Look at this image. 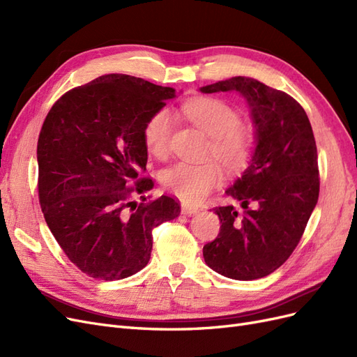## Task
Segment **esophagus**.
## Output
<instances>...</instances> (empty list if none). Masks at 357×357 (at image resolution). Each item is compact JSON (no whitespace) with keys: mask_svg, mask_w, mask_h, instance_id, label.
I'll use <instances>...</instances> for the list:
<instances>
[{"mask_svg":"<svg viewBox=\"0 0 357 357\" xmlns=\"http://www.w3.org/2000/svg\"><path fill=\"white\" fill-rule=\"evenodd\" d=\"M181 213H183V214H188V215H192V214L198 213V208L195 207V205H190V204L183 202V204H181Z\"/></svg>","mask_w":357,"mask_h":357,"instance_id":"obj_1","label":"esophagus"}]
</instances>
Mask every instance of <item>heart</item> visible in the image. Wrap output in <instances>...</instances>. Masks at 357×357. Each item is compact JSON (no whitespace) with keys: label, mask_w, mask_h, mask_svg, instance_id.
<instances>
[{"label":"heart","mask_w":357,"mask_h":357,"mask_svg":"<svg viewBox=\"0 0 357 357\" xmlns=\"http://www.w3.org/2000/svg\"><path fill=\"white\" fill-rule=\"evenodd\" d=\"M181 112L211 138L210 155L223 167L238 169L245 164L253 149V134L250 129L240 125V113L231 104L213 96H198L185 102ZM172 129L174 119L168 110H159L150 116L143 137L147 150L153 156L162 158L168 153ZM160 178L164 186L181 201L195 204L219 185L222 169L214 162H177L164 169Z\"/></svg>","instance_id":"b5f03b06"}]
</instances>
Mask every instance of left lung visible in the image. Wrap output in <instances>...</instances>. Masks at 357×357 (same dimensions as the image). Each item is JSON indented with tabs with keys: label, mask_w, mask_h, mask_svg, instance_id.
Instances as JSON below:
<instances>
[{
	"label": "left lung",
	"mask_w": 357,
	"mask_h": 357,
	"mask_svg": "<svg viewBox=\"0 0 357 357\" xmlns=\"http://www.w3.org/2000/svg\"><path fill=\"white\" fill-rule=\"evenodd\" d=\"M202 93L236 92L250 109L255 149L241 177L226 189L240 201L215 207L220 232L204 245V261L232 280L266 277L295 250L319 199L314 134L305 110L286 92L252 77L222 80Z\"/></svg>",
	"instance_id": "obj_1"
}]
</instances>
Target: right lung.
Segmentation results:
<instances>
[{
  "label": "right lung",
  "instance_id": "obj_1",
  "mask_svg": "<svg viewBox=\"0 0 357 357\" xmlns=\"http://www.w3.org/2000/svg\"><path fill=\"white\" fill-rule=\"evenodd\" d=\"M172 98V88L105 74L62 95L43 123L41 210L63 253L89 277L113 282L142 271L152 229L178 218L180 204L169 197L131 199L153 188L150 178L137 180L147 164L143 129Z\"/></svg>",
  "mask_w": 357,
  "mask_h": 357
}]
</instances>
